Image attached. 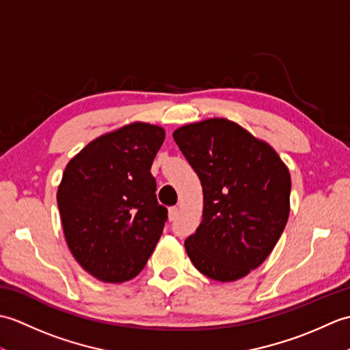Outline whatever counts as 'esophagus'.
I'll use <instances>...</instances> for the list:
<instances>
[{
    "label": "esophagus",
    "instance_id": "1",
    "mask_svg": "<svg viewBox=\"0 0 350 350\" xmlns=\"http://www.w3.org/2000/svg\"><path fill=\"white\" fill-rule=\"evenodd\" d=\"M177 215H179V209H177L176 206L174 207H170V209H168V219L170 221H174L177 218Z\"/></svg>",
    "mask_w": 350,
    "mask_h": 350
}]
</instances>
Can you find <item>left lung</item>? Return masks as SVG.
Listing matches in <instances>:
<instances>
[{
	"label": "left lung",
	"mask_w": 350,
	"mask_h": 350,
	"mask_svg": "<svg viewBox=\"0 0 350 350\" xmlns=\"http://www.w3.org/2000/svg\"><path fill=\"white\" fill-rule=\"evenodd\" d=\"M200 177L203 219L185 241L192 265L215 281H236L262 265L290 213V173L263 139L227 118L173 132Z\"/></svg>",
	"instance_id": "obj_1"
}]
</instances>
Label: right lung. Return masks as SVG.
Instances as JSON below:
<instances>
[{
    "mask_svg": "<svg viewBox=\"0 0 350 350\" xmlns=\"http://www.w3.org/2000/svg\"><path fill=\"white\" fill-rule=\"evenodd\" d=\"M163 139L161 126L133 122L93 139L64 168L57 203L66 242L103 282L137 277L162 234L167 209L150 168Z\"/></svg>",
    "mask_w": 350,
    "mask_h": 350,
    "instance_id": "obj_1",
    "label": "right lung"
}]
</instances>
